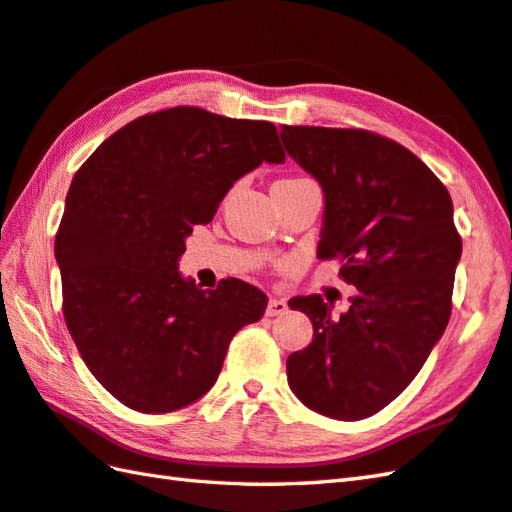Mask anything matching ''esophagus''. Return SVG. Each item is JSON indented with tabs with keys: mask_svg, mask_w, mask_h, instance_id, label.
Masks as SVG:
<instances>
[{
	"mask_svg": "<svg viewBox=\"0 0 512 512\" xmlns=\"http://www.w3.org/2000/svg\"><path fill=\"white\" fill-rule=\"evenodd\" d=\"M284 313H289V304H286L284 299L271 297L269 302H267V310H265V315H267V317H280V315H284Z\"/></svg>",
	"mask_w": 512,
	"mask_h": 512,
	"instance_id": "34e87169",
	"label": "esophagus"
}]
</instances>
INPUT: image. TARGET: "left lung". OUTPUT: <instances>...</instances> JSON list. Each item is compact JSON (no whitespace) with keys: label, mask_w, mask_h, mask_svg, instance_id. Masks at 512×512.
Wrapping results in <instances>:
<instances>
[{"label":"left lung","mask_w":512,"mask_h":512,"mask_svg":"<svg viewBox=\"0 0 512 512\" xmlns=\"http://www.w3.org/2000/svg\"><path fill=\"white\" fill-rule=\"evenodd\" d=\"M280 136L326 195L317 256L339 258L358 289L339 319L321 295L291 299L313 321V341L286 358V378L315 413L365 419L413 382L450 321L463 252L452 197L410 149L376 132L282 126Z\"/></svg>","instance_id":"1"}]
</instances>
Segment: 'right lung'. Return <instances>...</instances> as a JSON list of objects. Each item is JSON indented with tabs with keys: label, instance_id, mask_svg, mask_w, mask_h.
Listing matches in <instances>:
<instances>
[{
	"label": "right lung",
	"instance_id": "right-lung-1",
	"mask_svg": "<svg viewBox=\"0 0 512 512\" xmlns=\"http://www.w3.org/2000/svg\"><path fill=\"white\" fill-rule=\"evenodd\" d=\"M269 121L176 106L130 121L69 186L56 232L62 315L104 389L139 413H171L217 382L232 336L263 317L243 280L202 291L178 258L232 184L284 162Z\"/></svg>",
	"mask_w": 512,
	"mask_h": 512
}]
</instances>
